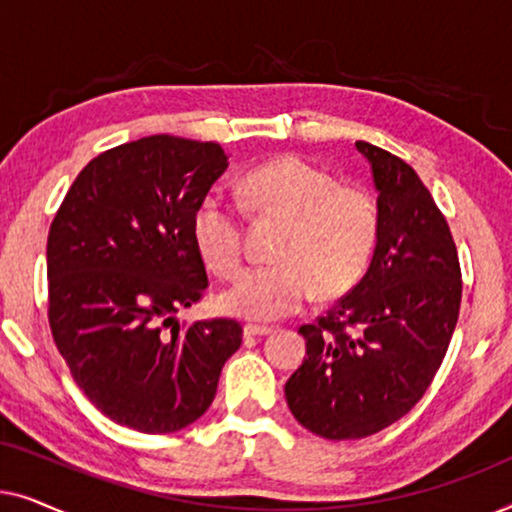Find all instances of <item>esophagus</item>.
Returning a JSON list of instances; mask_svg holds the SVG:
<instances>
[{
	"label": "esophagus",
	"instance_id": "1",
	"mask_svg": "<svg viewBox=\"0 0 512 512\" xmlns=\"http://www.w3.org/2000/svg\"><path fill=\"white\" fill-rule=\"evenodd\" d=\"M270 333H272L270 326H256V324L244 326V335H249V338H263V335H270Z\"/></svg>",
	"mask_w": 512,
	"mask_h": 512
}]
</instances>
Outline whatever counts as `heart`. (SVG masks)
Returning <instances> with one entry per match:
<instances>
[{
    "mask_svg": "<svg viewBox=\"0 0 512 512\" xmlns=\"http://www.w3.org/2000/svg\"><path fill=\"white\" fill-rule=\"evenodd\" d=\"M244 207L284 219L277 263L256 265L219 296L221 310L242 319L277 321L298 312L314 293L335 298L361 282L380 240V207L356 186L298 156H279L240 179ZM193 242L209 270L233 277L244 258L240 209L219 193L198 202Z\"/></svg>",
    "mask_w": 512,
    "mask_h": 512,
    "instance_id": "obj_1",
    "label": "heart"
}]
</instances>
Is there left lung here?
<instances>
[{
    "label": "left lung",
    "instance_id": "left-lung-1",
    "mask_svg": "<svg viewBox=\"0 0 512 512\" xmlns=\"http://www.w3.org/2000/svg\"><path fill=\"white\" fill-rule=\"evenodd\" d=\"M380 207L370 268L317 324H305L307 359L286 382V403L328 440L366 438L415 408L450 347L461 270L450 226L405 160L368 142Z\"/></svg>",
    "mask_w": 512,
    "mask_h": 512
}]
</instances>
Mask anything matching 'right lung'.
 I'll return each instance as SVG.
<instances>
[{
    "label": "right lung",
    "instance_id": "1",
    "mask_svg": "<svg viewBox=\"0 0 512 512\" xmlns=\"http://www.w3.org/2000/svg\"><path fill=\"white\" fill-rule=\"evenodd\" d=\"M228 156L151 135L79 172L48 230V324L74 382L111 422L174 433L212 405L242 345L235 319H174L207 289L193 212Z\"/></svg>",
    "mask_w": 512,
    "mask_h": 512
}]
</instances>
